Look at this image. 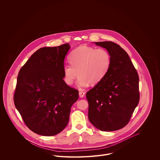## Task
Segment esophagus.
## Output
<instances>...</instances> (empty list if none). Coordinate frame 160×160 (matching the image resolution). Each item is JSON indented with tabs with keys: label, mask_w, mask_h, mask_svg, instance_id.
Instances as JSON below:
<instances>
[{
	"label": "esophagus",
	"mask_w": 160,
	"mask_h": 160,
	"mask_svg": "<svg viewBox=\"0 0 160 160\" xmlns=\"http://www.w3.org/2000/svg\"><path fill=\"white\" fill-rule=\"evenodd\" d=\"M85 95V93L83 92H79V97L80 98H83Z\"/></svg>",
	"instance_id": "obj_1"
}]
</instances>
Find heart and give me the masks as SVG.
I'll return each mask as SVG.
<instances>
[{"mask_svg":"<svg viewBox=\"0 0 160 160\" xmlns=\"http://www.w3.org/2000/svg\"><path fill=\"white\" fill-rule=\"evenodd\" d=\"M69 61L71 64L63 67L65 82L72 84L78 75L77 85L82 89L104 78L111 65V56L105 49L81 46L72 52Z\"/></svg>","mask_w":160,"mask_h":160,"instance_id":"1","label":"heart"}]
</instances>
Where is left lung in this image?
I'll use <instances>...</instances> for the list:
<instances>
[{
  "mask_svg": "<svg viewBox=\"0 0 160 160\" xmlns=\"http://www.w3.org/2000/svg\"><path fill=\"white\" fill-rule=\"evenodd\" d=\"M95 43L110 53L111 65L104 78L86 93L89 120L101 131L118 130L127 125L138 104L139 78L121 46L112 41Z\"/></svg>",
  "mask_w": 160,
  "mask_h": 160,
  "instance_id": "left-lung-1",
  "label": "left lung"
}]
</instances>
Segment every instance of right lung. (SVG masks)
I'll use <instances>...</instances> for the list:
<instances>
[{
    "mask_svg": "<svg viewBox=\"0 0 160 160\" xmlns=\"http://www.w3.org/2000/svg\"><path fill=\"white\" fill-rule=\"evenodd\" d=\"M69 44L42 47L20 69L14 95L15 107L27 127L44 136L61 132L69 122L78 91L63 80Z\"/></svg>",
    "mask_w": 160,
    "mask_h": 160,
    "instance_id": "obj_1",
    "label": "right lung"
}]
</instances>
